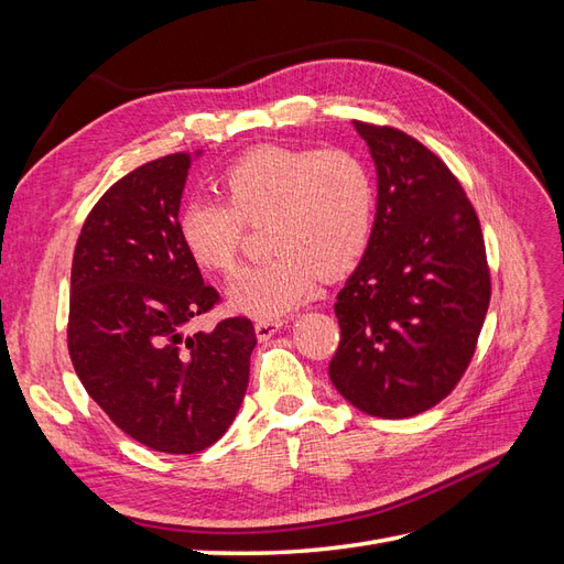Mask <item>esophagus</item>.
Segmentation results:
<instances>
[{
    "label": "esophagus",
    "mask_w": 564,
    "mask_h": 564,
    "mask_svg": "<svg viewBox=\"0 0 564 564\" xmlns=\"http://www.w3.org/2000/svg\"><path fill=\"white\" fill-rule=\"evenodd\" d=\"M280 327H282L280 317H261L256 319V336H259V340H268L280 332Z\"/></svg>",
    "instance_id": "obj_1"
}]
</instances>
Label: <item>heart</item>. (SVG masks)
<instances>
[{
    "mask_svg": "<svg viewBox=\"0 0 564 564\" xmlns=\"http://www.w3.org/2000/svg\"><path fill=\"white\" fill-rule=\"evenodd\" d=\"M218 199H195L178 218L187 256L207 272L232 275L245 249V224H265V263L230 284L235 311L278 317L308 299L317 275L348 272L371 240L377 185L360 155L344 148L265 145L220 178Z\"/></svg>",
    "mask_w": 564,
    "mask_h": 564,
    "instance_id": "b5f03b06",
    "label": "heart"
}]
</instances>
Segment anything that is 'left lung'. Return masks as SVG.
Returning a JSON list of instances; mask_svg holds the SVG:
<instances>
[{
    "label": "left lung",
    "mask_w": 564,
    "mask_h": 564,
    "mask_svg": "<svg viewBox=\"0 0 564 564\" xmlns=\"http://www.w3.org/2000/svg\"><path fill=\"white\" fill-rule=\"evenodd\" d=\"M352 124L379 197L367 251L334 303L329 379L360 412L406 419L445 400L475 352L491 296L482 228L435 152L400 129Z\"/></svg>",
    "instance_id": "1"
}]
</instances>
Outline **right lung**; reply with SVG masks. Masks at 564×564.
Listing matches in <instances>:
<instances>
[{
    "mask_svg": "<svg viewBox=\"0 0 564 564\" xmlns=\"http://www.w3.org/2000/svg\"><path fill=\"white\" fill-rule=\"evenodd\" d=\"M193 160L176 152L119 178L84 220L70 275L67 350L82 386L119 431L164 454L224 437L256 346L247 317L185 334L218 303L178 235Z\"/></svg>",
    "mask_w": 564,
    "mask_h": 564,
    "instance_id": "add662e5",
    "label": "right lung"
}]
</instances>
